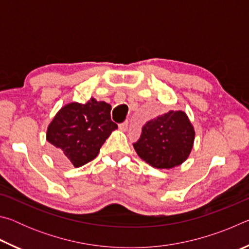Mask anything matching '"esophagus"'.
Listing matches in <instances>:
<instances>
[{"instance_id": "34e87169", "label": "esophagus", "mask_w": 249, "mask_h": 249, "mask_svg": "<svg viewBox=\"0 0 249 249\" xmlns=\"http://www.w3.org/2000/svg\"><path fill=\"white\" fill-rule=\"evenodd\" d=\"M119 128H120V130H122V132H126V130H127V128H128V122L125 121L124 123H121L119 125Z\"/></svg>"}]
</instances>
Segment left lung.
<instances>
[{
	"instance_id": "1",
	"label": "left lung",
	"mask_w": 249,
	"mask_h": 249,
	"mask_svg": "<svg viewBox=\"0 0 249 249\" xmlns=\"http://www.w3.org/2000/svg\"><path fill=\"white\" fill-rule=\"evenodd\" d=\"M195 137V127L188 115L183 111H169L146 122L134 148L151 167L171 169L188 159Z\"/></svg>"
}]
</instances>
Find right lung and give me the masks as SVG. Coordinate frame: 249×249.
Masks as SVG:
<instances>
[{"label": "right lung", "mask_w": 249, "mask_h": 249, "mask_svg": "<svg viewBox=\"0 0 249 249\" xmlns=\"http://www.w3.org/2000/svg\"><path fill=\"white\" fill-rule=\"evenodd\" d=\"M111 105L91 98L84 104L62 107L47 127L46 140L58 161L79 168L93 160L117 125L111 121Z\"/></svg>", "instance_id": "obj_1"}]
</instances>
